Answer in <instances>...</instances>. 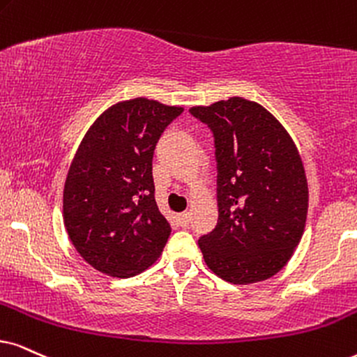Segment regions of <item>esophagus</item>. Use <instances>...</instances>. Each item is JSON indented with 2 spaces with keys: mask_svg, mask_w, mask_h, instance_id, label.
I'll return each mask as SVG.
<instances>
[{
  "mask_svg": "<svg viewBox=\"0 0 357 357\" xmlns=\"http://www.w3.org/2000/svg\"><path fill=\"white\" fill-rule=\"evenodd\" d=\"M178 219H179V224H181L183 227H186L189 220H191V214H189V212H181V214L178 215Z\"/></svg>",
  "mask_w": 357,
  "mask_h": 357,
  "instance_id": "esophagus-1",
  "label": "esophagus"
}]
</instances>
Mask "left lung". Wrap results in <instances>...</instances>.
<instances>
[{
    "mask_svg": "<svg viewBox=\"0 0 357 357\" xmlns=\"http://www.w3.org/2000/svg\"><path fill=\"white\" fill-rule=\"evenodd\" d=\"M189 112L214 133L218 160L219 220L199 238L206 265L234 285L273 277L305 232L308 183L298 148L267 108L243 97Z\"/></svg>",
    "mask_w": 357,
    "mask_h": 357,
    "instance_id": "left-lung-1",
    "label": "left lung"
}]
</instances>
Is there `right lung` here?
Segmentation results:
<instances>
[{"label": "right lung", "mask_w": 357, "mask_h": 357, "mask_svg": "<svg viewBox=\"0 0 357 357\" xmlns=\"http://www.w3.org/2000/svg\"><path fill=\"white\" fill-rule=\"evenodd\" d=\"M183 107L145 97L108 107L87 130L64 184L62 218L80 257L128 278L151 267L171 225L155 199L153 153Z\"/></svg>", "instance_id": "1"}]
</instances>
